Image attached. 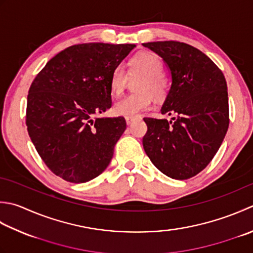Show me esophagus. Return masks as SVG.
Wrapping results in <instances>:
<instances>
[{"instance_id":"34e87169","label":"esophagus","mask_w":253,"mask_h":253,"mask_svg":"<svg viewBox=\"0 0 253 253\" xmlns=\"http://www.w3.org/2000/svg\"><path fill=\"white\" fill-rule=\"evenodd\" d=\"M138 120V117H126V123L127 125H130V124H132L135 121Z\"/></svg>"}]
</instances>
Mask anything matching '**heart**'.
Wrapping results in <instances>:
<instances>
[{
	"label": "heart",
	"instance_id": "obj_1",
	"mask_svg": "<svg viewBox=\"0 0 253 253\" xmlns=\"http://www.w3.org/2000/svg\"><path fill=\"white\" fill-rule=\"evenodd\" d=\"M142 74L135 93L122 98L114 105V113L118 116L137 117L147 111L152 104V95L158 100L167 95L170 88V79L163 72V61L157 53L141 51L132 56L128 63V76ZM127 83V73L124 68H114L110 77V87L115 95H121Z\"/></svg>",
	"mask_w": 253,
	"mask_h": 253
}]
</instances>
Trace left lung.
<instances>
[{
	"label": "left lung",
	"instance_id": "obj_1",
	"mask_svg": "<svg viewBox=\"0 0 253 253\" xmlns=\"http://www.w3.org/2000/svg\"><path fill=\"white\" fill-rule=\"evenodd\" d=\"M166 61L172 77L162 114L172 121L145 117L142 145L163 174L186 180L215 157L229 126L228 92L220 69L199 49L167 41L142 43Z\"/></svg>",
	"mask_w": 253,
	"mask_h": 253
}]
</instances>
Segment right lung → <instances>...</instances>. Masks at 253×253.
I'll return each mask as SVG.
<instances>
[{
    "mask_svg": "<svg viewBox=\"0 0 253 253\" xmlns=\"http://www.w3.org/2000/svg\"><path fill=\"white\" fill-rule=\"evenodd\" d=\"M135 47L73 44L50 59L34 79L27 95V131L53 174L84 183L110 165L126 121L97 115L112 106V71Z\"/></svg>",
    "mask_w": 253,
    "mask_h": 253,
    "instance_id": "obj_1",
    "label": "right lung"
}]
</instances>
